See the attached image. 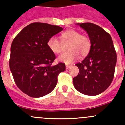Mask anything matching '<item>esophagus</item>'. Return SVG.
Segmentation results:
<instances>
[{"label": "esophagus", "mask_w": 125, "mask_h": 125, "mask_svg": "<svg viewBox=\"0 0 125 125\" xmlns=\"http://www.w3.org/2000/svg\"><path fill=\"white\" fill-rule=\"evenodd\" d=\"M66 69H69V68L71 67V65H66Z\"/></svg>", "instance_id": "esophagus-1"}]
</instances>
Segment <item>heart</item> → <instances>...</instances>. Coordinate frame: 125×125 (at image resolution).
I'll return each instance as SVG.
<instances>
[{"label":"heart","instance_id":"heart-1","mask_svg":"<svg viewBox=\"0 0 125 125\" xmlns=\"http://www.w3.org/2000/svg\"><path fill=\"white\" fill-rule=\"evenodd\" d=\"M61 42L57 37L52 36L47 40V46L49 50L54 54H59L62 51V43L70 42L68 51L58 57L59 61L66 64L73 63L79 59V55L82 57L88 56L91 51V42L88 36L81 34L74 29H69L61 35Z\"/></svg>","mask_w":125,"mask_h":125}]
</instances>
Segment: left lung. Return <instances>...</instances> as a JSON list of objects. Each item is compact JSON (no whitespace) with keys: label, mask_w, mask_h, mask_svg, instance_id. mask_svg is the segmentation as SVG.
I'll return each mask as SVG.
<instances>
[{"label":"left lung","mask_w":125,"mask_h":125,"mask_svg":"<svg viewBox=\"0 0 125 125\" xmlns=\"http://www.w3.org/2000/svg\"><path fill=\"white\" fill-rule=\"evenodd\" d=\"M78 24L88 34L91 48L86 57L76 64L79 73L73 79L74 86L86 95H98L113 79L116 52L111 36L103 29L90 22Z\"/></svg>","instance_id":"obj_1"}]
</instances>
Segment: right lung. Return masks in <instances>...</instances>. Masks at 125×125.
Here are the masks:
<instances>
[{
	"instance_id": "right-lung-1",
	"label": "right lung",
	"mask_w": 125,
	"mask_h": 125,
	"mask_svg": "<svg viewBox=\"0 0 125 125\" xmlns=\"http://www.w3.org/2000/svg\"><path fill=\"white\" fill-rule=\"evenodd\" d=\"M63 29L46 23L34 22L24 27L13 40L9 66L15 84L33 98L44 96L54 89L64 63H52L56 59L47 46V40Z\"/></svg>"
}]
</instances>
